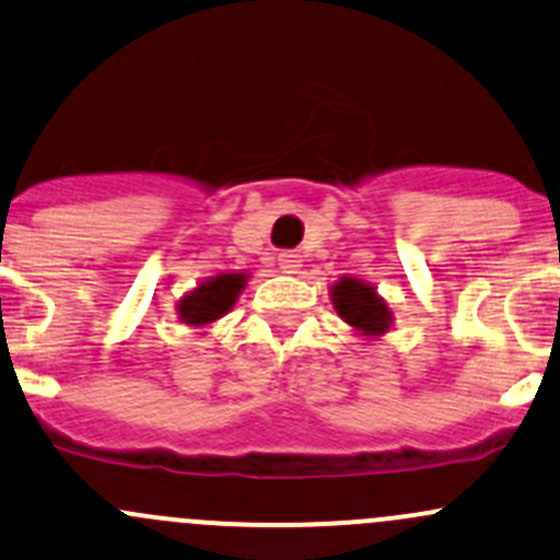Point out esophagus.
I'll list each match as a JSON object with an SVG mask.
<instances>
[{
	"instance_id": "obj_1",
	"label": "esophagus",
	"mask_w": 560,
	"mask_h": 560,
	"mask_svg": "<svg viewBox=\"0 0 560 560\" xmlns=\"http://www.w3.org/2000/svg\"><path fill=\"white\" fill-rule=\"evenodd\" d=\"M300 262H303V257H300L298 252H281L279 255V268L284 270V273H298Z\"/></svg>"
}]
</instances>
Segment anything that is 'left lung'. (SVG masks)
Masks as SVG:
<instances>
[{
  "label": "left lung",
  "mask_w": 560,
  "mask_h": 560,
  "mask_svg": "<svg viewBox=\"0 0 560 560\" xmlns=\"http://www.w3.org/2000/svg\"><path fill=\"white\" fill-rule=\"evenodd\" d=\"M332 303L340 319L362 329V335H381L392 325V311L375 295V287L362 284L359 279H340L332 287Z\"/></svg>",
  "instance_id": "1"
}]
</instances>
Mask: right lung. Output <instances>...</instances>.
I'll list each match as a JSON object with an SVG mask.
<instances>
[{
  "instance_id": "obj_1",
  "label": "right lung",
  "mask_w": 560,
  "mask_h": 560,
  "mask_svg": "<svg viewBox=\"0 0 560 560\" xmlns=\"http://www.w3.org/2000/svg\"><path fill=\"white\" fill-rule=\"evenodd\" d=\"M244 273H222L198 284L190 295L179 300V319L185 325H209L233 308L235 298L244 290Z\"/></svg>"
}]
</instances>
